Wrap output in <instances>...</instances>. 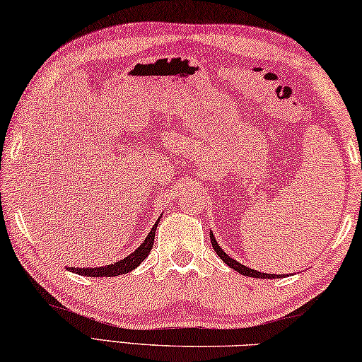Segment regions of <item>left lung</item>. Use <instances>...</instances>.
<instances>
[{
    "label": "left lung",
    "instance_id": "left-lung-1",
    "mask_svg": "<svg viewBox=\"0 0 362 362\" xmlns=\"http://www.w3.org/2000/svg\"><path fill=\"white\" fill-rule=\"evenodd\" d=\"M210 239H211L213 248H215V252L218 253V257H220V258L223 259V262L226 263L228 266H230V268L235 269L237 272H240V274L248 276V277H257V279H276V277H281V274H279V276H277V274H264V272L255 271V269H252V268H247V266H244V264L237 263L235 259L228 257V255L221 250L220 245L216 244V240H215V237H213V234H210Z\"/></svg>",
    "mask_w": 362,
    "mask_h": 362
}]
</instances>
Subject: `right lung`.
<instances>
[{
    "label": "right lung",
    "mask_w": 362,
    "mask_h": 362,
    "mask_svg": "<svg viewBox=\"0 0 362 362\" xmlns=\"http://www.w3.org/2000/svg\"><path fill=\"white\" fill-rule=\"evenodd\" d=\"M157 226H158V221L153 224L149 235L146 237V240L142 242V244L136 248L132 255H128L127 258L120 259V262H117L114 264L103 266V268H67V269H70L72 272H76V274L88 276V277H112V276L127 274V272L133 271L134 268H138V266L147 258V255L151 253Z\"/></svg>",
    "instance_id": "1"
}]
</instances>
